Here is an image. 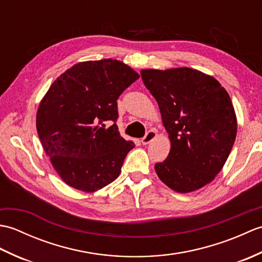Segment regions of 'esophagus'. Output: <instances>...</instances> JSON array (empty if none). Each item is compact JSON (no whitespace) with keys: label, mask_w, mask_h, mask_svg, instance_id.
<instances>
[{"label":"esophagus","mask_w":262,"mask_h":262,"mask_svg":"<svg viewBox=\"0 0 262 262\" xmlns=\"http://www.w3.org/2000/svg\"><path fill=\"white\" fill-rule=\"evenodd\" d=\"M154 138H157V132L153 130V129L148 130V132L146 133V135L142 138L143 145H147V144L151 143V142L154 140Z\"/></svg>","instance_id":"1"}]
</instances>
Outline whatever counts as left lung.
Returning <instances> with one entry per match:
<instances>
[{
    "mask_svg": "<svg viewBox=\"0 0 262 262\" xmlns=\"http://www.w3.org/2000/svg\"><path fill=\"white\" fill-rule=\"evenodd\" d=\"M141 75L171 142L168 158L155 164V172L177 192L198 190L215 179L235 141L229 93L213 76L189 68L142 70Z\"/></svg>",
    "mask_w": 262,
    "mask_h": 262,
    "instance_id": "left-lung-1",
    "label": "left lung"
}]
</instances>
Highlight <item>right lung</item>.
<instances>
[{"mask_svg":"<svg viewBox=\"0 0 262 262\" xmlns=\"http://www.w3.org/2000/svg\"><path fill=\"white\" fill-rule=\"evenodd\" d=\"M137 79L120 60H88L66 70L48 89L37 110V132L66 185L94 192L118 178L135 144L119 134L117 99ZM108 120L114 124L105 128Z\"/></svg>","mask_w":262,"mask_h":262,"instance_id":"1","label":"right lung"}]
</instances>
